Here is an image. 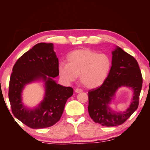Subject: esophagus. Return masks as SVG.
Instances as JSON below:
<instances>
[{
    "label": "esophagus",
    "instance_id": "1",
    "mask_svg": "<svg viewBox=\"0 0 150 150\" xmlns=\"http://www.w3.org/2000/svg\"><path fill=\"white\" fill-rule=\"evenodd\" d=\"M75 92H76V93H81V92H83V89H79V88H76V89H75Z\"/></svg>",
    "mask_w": 150,
    "mask_h": 150
}]
</instances>
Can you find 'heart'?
Segmentation results:
<instances>
[{
  "label": "heart",
  "mask_w": 150,
  "mask_h": 150,
  "mask_svg": "<svg viewBox=\"0 0 150 150\" xmlns=\"http://www.w3.org/2000/svg\"><path fill=\"white\" fill-rule=\"evenodd\" d=\"M67 64L59 66V73L66 83L73 82L80 75V81L85 87L93 89L102 85L111 67L110 57L89 49L71 52L67 57Z\"/></svg>",
  "instance_id": "heart-1"
}]
</instances>
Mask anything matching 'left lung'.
Here are the masks:
<instances>
[{
    "mask_svg": "<svg viewBox=\"0 0 150 150\" xmlns=\"http://www.w3.org/2000/svg\"><path fill=\"white\" fill-rule=\"evenodd\" d=\"M112 55V66L106 79L100 87L88 92L90 117L96 123L106 126L122 125L137 110L143 83L142 72L134 57L118 46ZM122 86L133 90V98L127 110L116 112L108 104L117 90Z\"/></svg>",
    "mask_w": 150,
    "mask_h": 150,
    "instance_id": "1",
    "label": "left lung"
}]
</instances>
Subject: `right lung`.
Masks as SVG:
<instances>
[{
    "instance_id": "1",
    "label": "right lung",
    "mask_w": 150,
    "mask_h": 150,
    "mask_svg": "<svg viewBox=\"0 0 150 150\" xmlns=\"http://www.w3.org/2000/svg\"><path fill=\"white\" fill-rule=\"evenodd\" d=\"M59 61L53 44L40 42L24 53L12 68L8 87V99L12 112L17 119L29 128H45L59 121L67 99L73 89L56 83ZM42 80L45 82L44 99L33 109L26 108L21 102L25 86Z\"/></svg>"
}]
</instances>
